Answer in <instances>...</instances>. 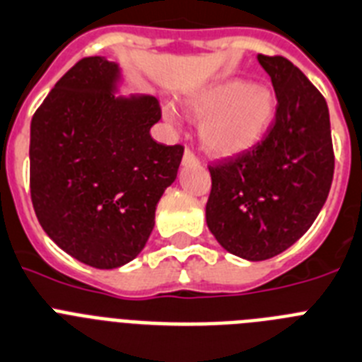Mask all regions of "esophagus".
<instances>
[{
  "mask_svg": "<svg viewBox=\"0 0 362 362\" xmlns=\"http://www.w3.org/2000/svg\"><path fill=\"white\" fill-rule=\"evenodd\" d=\"M199 162H200L199 156L194 155V153L189 149V147H185L184 158H182V163H184V165H197V163H199Z\"/></svg>",
  "mask_w": 362,
  "mask_h": 362,
  "instance_id": "1",
  "label": "esophagus"
}]
</instances>
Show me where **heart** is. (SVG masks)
<instances>
[{
	"label": "heart",
	"instance_id": "b5f03b06",
	"mask_svg": "<svg viewBox=\"0 0 362 362\" xmlns=\"http://www.w3.org/2000/svg\"><path fill=\"white\" fill-rule=\"evenodd\" d=\"M187 107L200 122V140L209 153L237 155L255 146L272 125L276 98L266 86L224 80L194 93Z\"/></svg>",
	"mask_w": 362,
	"mask_h": 362
}]
</instances>
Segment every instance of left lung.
Wrapping results in <instances>:
<instances>
[{
  "label": "left lung",
  "instance_id": "1",
  "mask_svg": "<svg viewBox=\"0 0 362 362\" xmlns=\"http://www.w3.org/2000/svg\"><path fill=\"white\" fill-rule=\"evenodd\" d=\"M276 96L257 146L209 165L206 222L220 246L247 260L279 255L306 233L328 199L335 156L325 96L284 56L259 54Z\"/></svg>",
  "mask_w": 362,
  "mask_h": 362
}]
</instances>
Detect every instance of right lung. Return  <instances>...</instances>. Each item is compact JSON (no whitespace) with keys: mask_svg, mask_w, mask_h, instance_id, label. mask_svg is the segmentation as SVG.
I'll return each instance as SVG.
<instances>
[{"mask_svg":"<svg viewBox=\"0 0 362 362\" xmlns=\"http://www.w3.org/2000/svg\"><path fill=\"white\" fill-rule=\"evenodd\" d=\"M120 69L102 56L59 78L30 122V199L45 233L98 269L144 250L155 211L175 182L184 146L155 142L153 96L116 98Z\"/></svg>","mask_w":362,"mask_h":362,"instance_id":"1","label":"right lung"}]
</instances>
